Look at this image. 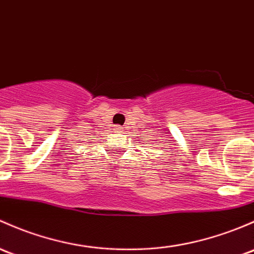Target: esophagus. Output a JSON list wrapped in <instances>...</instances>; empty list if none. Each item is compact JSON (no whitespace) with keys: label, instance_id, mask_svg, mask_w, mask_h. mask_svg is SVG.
I'll return each instance as SVG.
<instances>
[{"label":"esophagus","instance_id":"1","mask_svg":"<svg viewBox=\"0 0 254 254\" xmlns=\"http://www.w3.org/2000/svg\"><path fill=\"white\" fill-rule=\"evenodd\" d=\"M122 129H123V127H120V125H116V127H114V131H116V132H120V131H122Z\"/></svg>","mask_w":254,"mask_h":254}]
</instances>
